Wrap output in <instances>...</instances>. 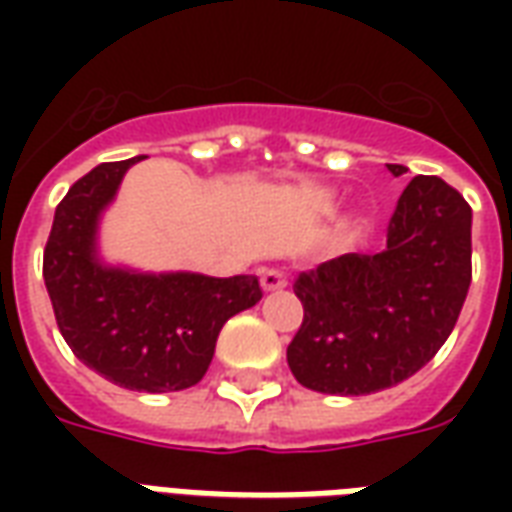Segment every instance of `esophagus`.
Masks as SVG:
<instances>
[{"mask_svg":"<svg viewBox=\"0 0 512 512\" xmlns=\"http://www.w3.org/2000/svg\"><path fill=\"white\" fill-rule=\"evenodd\" d=\"M260 285H263L266 293H274V290L288 288V277H285L282 271H277V268H266V271L260 274Z\"/></svg>","mask_w":512,"mask_h":512,"instance_id":"1","label":"esophagus"}]
</instances>
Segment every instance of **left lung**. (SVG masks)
<instances>
[{"instance_id": "1", "label": "left lung", "mask_w": 512, "mask_h": 512, "mask_svg": "<svg viewBox=\"0 0 512 512\" xmlns=\"http://www.w3.org/2000/svg\"><path fill=\"white\" fill-rule=\"evenodd\" d=\"M400 178L403 164H386ZM472 282V208L441 178L400 194L376 255H340L296 279L301 329L290 373L323 395H373L428 365L455 329Z\"/></svg>"}]
</instances>
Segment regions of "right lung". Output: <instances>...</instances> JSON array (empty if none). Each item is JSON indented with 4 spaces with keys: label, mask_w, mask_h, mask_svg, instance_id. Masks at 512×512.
<instances>
[{
    "label": "right lung",
    "mask_w": 512,
    "mask_h": 512,
    "mask_svg": "<svg viewBox=\"0 0 512 512\" xmlns=\"http://www.w3.org/2000/svg\"><path fill=\"white\" fill-rule=\"evenodd\" d=\"M142 156L109 161L73 183L54 211L43 279L54 318L76 359L134 392H180L208 373L216 337L263 299L252 274H150L109 266L98 224Z\"/></svg>",
    "instance_id": "obj_1"
}]
</instances>
